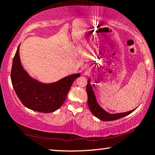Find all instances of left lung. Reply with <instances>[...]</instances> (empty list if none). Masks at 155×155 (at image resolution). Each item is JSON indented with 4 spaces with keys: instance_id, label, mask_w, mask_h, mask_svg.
<instances>
[{
    "instance_id": "1",
    "label": "left lung",
    "mask_w": 155,
    "mask_h": 155,
    "mask_svg": "<svg viewBox=\"0 0 155 155\" xmlns=\"http://www.w3.org/2000/svg\"><path fill=\"white\" fill-rule=\"evenodd\" d=\"M87 104L90 108V111L97 118L104 121H111V120H115L123 117H125L128 114L132 113L135 109L132 111H129L125 113H117V114H109L104 110L97 103L96 97H95L94 91L92 90V87L90 84V80H87Z\"/></svg>"
}]
</instances>
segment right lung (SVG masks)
<instances>
[{
  "label": "right lung",
  "instance_id": "obj_1",
  "mask_svg": "<svg viewBox=\"0 0 155 155\" xmlns=\"http://www.w3.org/2000/svg\"><path fill=\"white\" fill-rule=\"evenodd\" d=\"M20 46L12 61L11 81L17 96L23 105L41 113H51L64 103L74 80L80 76L73 74L53 83H42L25 71L20 62Z\"/></svg>",
  "mask_w": 155,
  "mask_h": 155
}]
</instances>
